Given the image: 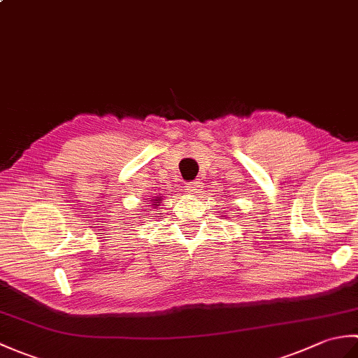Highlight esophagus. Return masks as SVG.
<instances>
[{
	"label": "esophagus",
	"instance_id": "esophagus-1",
	"mask_svg": "<svg viewBox=\"0 0 358 358\" xmlns=\"http://www.w3.org/2000/svg\"><path fill=\"white\" fill-rule=\"evenodd\" d=\"M201 186H203L201 181H189L185 187L189 194H199L201 191Z\"/></svg>",
	"mask_w": 358,
	"mask_h": 358
}]
</instances>
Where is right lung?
Here are the masks:
<instances>
[{"instance_id": "right-lung-1", "label": "right lung", "mask_w": 358, "mask_h": 358, "mask_svg": "<svg viewBox=\"0 0 358 358\" xmlns=\"http://www.w3.org/2000/svg\"><path fill=\"white\" fill-rule=\"evenodd\" d=\"M149 201H150V206L155 208V206H158V203L162 201V196H154V199H150Z\"/></svg>"}]
</instances>
